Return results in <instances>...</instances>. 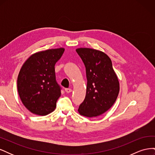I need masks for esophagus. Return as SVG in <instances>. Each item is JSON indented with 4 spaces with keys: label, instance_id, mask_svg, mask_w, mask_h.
<instances>
[{
    "label": "esophagus",
    "instance_id": "34e87169",
    "mask_svg": "<svg viewBox=\"0 0 155 155\" xmlns=\"http://www.w3.org/2000/svg\"><path fill=\"white\" fill-rule=\"evenodd\" d=\"M65 91H66L67 93H70L72 91L71 88H65Z\"/></svg>",
    "mask_w": 155,
    "mask_h": 155
}]
</instances>
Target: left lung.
<instances>
[{
    "instance_id": "obj_1",
    "label": "left lung",
    "mask_w": 155,
    "mask_h": 155,
    "mask_svg": "<svg viewBox=\"0 0 155 155\" xmlns=\"http://www.w3.org/2000/svg\"><path fill=\"white\" fill-rule=\"evenodd\" d=\"M86 68L85 98L79 105L80 115L92 118L105 113L114 105L120 91L118 76L110 58L101 51L79 48L76 50Z\"/></svg>"
}]
</instances>
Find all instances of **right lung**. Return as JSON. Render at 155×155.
<instances>
[{
	"label": "right lung",
	"instance_id": "obj_1",
	"mask_svg": "<svg viewBox=\"0 0 155 155\" xmlns=\"http://www.w3.org/2000/svg\"><path fill=\"white\" fill-rule=\"evenodd\" d=\"M64 48L37 51L28 59L17 78V90L23 105L31 113L46 116L53 112L61 96L55 80V64Z\"/></svg>",
	"mask_w": 155,
	"mask_h": 155
}]
</instances>
